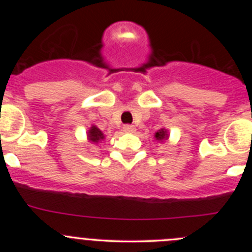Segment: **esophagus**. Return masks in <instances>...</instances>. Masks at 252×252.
<instances>
[{
    "mask_svg": "<svg viewBox=\"0 0 252 252\" xmlns=\"http://www.w3.org/2000/svg\"><path fill=\"white\" fill-rule=\"evenodd\" d=\"M123 130L126 131V133H134V131L136 130L135 126H130V124H126V126H123Z\"/></svg>",
    "mask_w": 252,
    "mask_h": 252,
    "instance_id": "obj_1",
    "label": "esophagus"
}]
</instances>
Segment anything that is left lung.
<instances>
[{"instance_id": "8db88e82", "label": "left lung", "mask_w": 252, "mask_h": 252, "mask_svg": "<svg viewBox=\"0 0 252 252\" xmlns=\"http://www.w3.org/2000/svg\"><path fill=\"white\" fill-rule=\"evenodd\" d=\"M154 138H155V140H156L157 142H161V144H163V142H166L169 139L168 129H166V128H164V126H163V128L158 129V130H157L156 133H155Z\"/></svg>"}]
</instances>
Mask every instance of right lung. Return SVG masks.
<instances>
[{"label": "right lung", "mask_w": 252, "mask_h": 252, "mask_svg": "<svg viewBox=\"0 0 252 252\" xmlns=\"http://www.w3.org/2000/svg\"><path fill=\"white\" fill-rule=\"evenodd\" d=\"M105 138H106L105 134H103L102 131H101L100 129L95 126V124H93V126H90V129L88 130V133H86V139H88V142H90V144H93V145L100 144V142H102L103 140H105Z\"/></svg>", "instance_id": "1"}]
</instances>
